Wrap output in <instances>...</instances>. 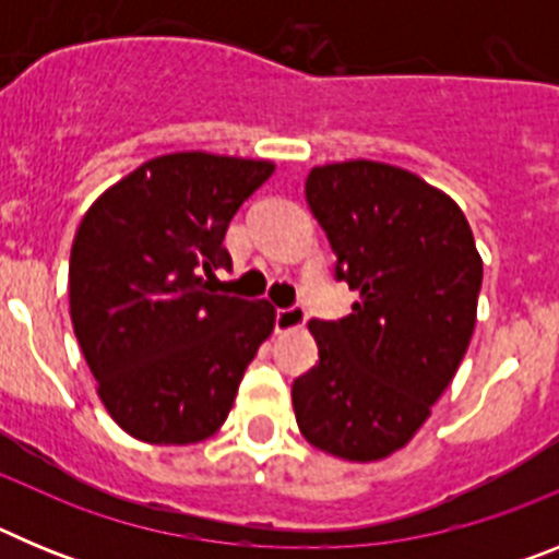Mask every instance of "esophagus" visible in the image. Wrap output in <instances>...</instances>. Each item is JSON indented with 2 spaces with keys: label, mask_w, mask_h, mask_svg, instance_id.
<instances>
[{
  "label": "esophagus",
  "mask_w": 559,
  "mask_h": 559,
  "mask_svg": "<svg viewBox=\"0 0 559 559\" xmlns=\"http://www.w3.org/2000/svg\"><path fill=\"white\" fill-rule=\"evenodd\" d=\"M305 322H308V313H305V308H299V305H294V308H280V310H276V316H274L276 333L299 330Z\"/></svg>",
  "instance_id": "obj_1"
}]
</instances>
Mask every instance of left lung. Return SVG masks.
I'll return each mask as SVG.
<instances>
[{"instance_id":"8db88e82","label":"left lung","mask_w":559,"mask_h":559,"mask_svg":"<svg viewBox=\"0 0 559 559\" xmlns=\"http://www.w3.org/2000/svg\"><path fill=\"white\" fill-rule=\"evenodd\" d=\"M305 199L335 251V280L360 299L338 322L308 324L319 364L290 389L296 426L330 456L378 462L423 428L456 374L481 257L456 201L403 167H313Z\"/></svg>"}]
</instances>
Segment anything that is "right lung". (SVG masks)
<instances>
[{"label": "right lung", "instance_id": "obj_1", "mask_svg": "<svg viewBox=\"0 0 559 559\" xmlns=\"http://www.w3.org/2000/svg\"><path fill=\"white\" fill-rule=\"evenodd\" d=\"M274 173L265 159L181 151L88 206L69 254V316L111 419L151 445H192L229 417L274 330L269 299L210 294L231 269L229 221Z\"/></svg>", "mask_w": 559, "mask_h": 559}]
</instances>
